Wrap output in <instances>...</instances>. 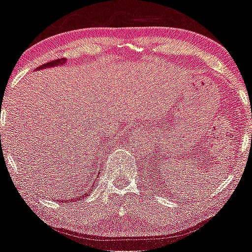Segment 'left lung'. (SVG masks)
Returning a JSON list of instances; mask_svg holds the SVG:
<instances>
[{
	"label": "left lung",
	"mask_w": 252,
	"mask_h": 252,
	"mask_svg": "<svg viewBox=\"0 0 252 252\" xmlns=\"http://www.w3.org/2000/svg\"><path fill=\"white\" fill-rule=\"evenodd\" d=\"M154 173H155V172H154ZM152 179H154V178H152Z\"/></svg>",
	"instance_id": "left-lung-1"
}]
</instances>
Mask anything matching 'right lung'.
Returning a JSON list of instances; mask_svg holds the SVG:
<instances>
[{
  "label": "right lung",
  "instance_id": "1",
  "mask_svg": "<svg viewBox=\"0 0 252 252\" xmlns=\"http://www.w3.org/2000/svg\"><path fill=\"white\" fill-rule=\"evenodd\" d=\"M65 63V58H61V60H55V61H51V62H47V63H45V64H42V65H40V67H37V69H44V68H51V67H56V65H62V64H64ZM89 179V178H88ZM94 185H95V182L93 183V184L91 185H88V187H91L93 188ZM89 189L88 188H79V190L77 192H75V195L73 197H70L69 200H63V201H60L61 202H63V204H64L65 201H70V202H75V201H78V200H81L83 199L84 196H88L89 195Z\"/></svg>",
  "mask_w": 252,
  "mask_h": 252
}]
</instances>
